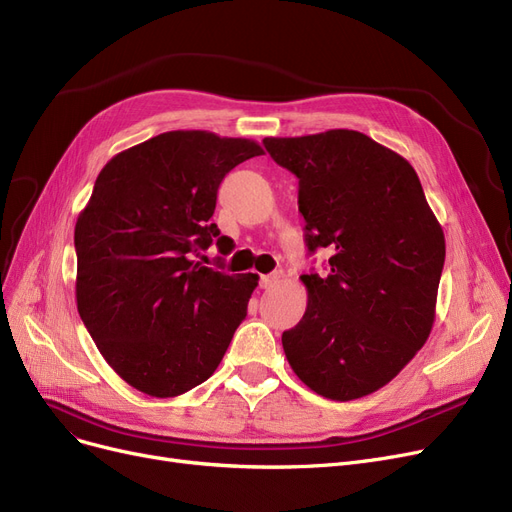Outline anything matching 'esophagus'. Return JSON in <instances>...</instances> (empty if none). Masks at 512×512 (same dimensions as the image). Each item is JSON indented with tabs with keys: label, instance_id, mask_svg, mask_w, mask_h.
I'll use <instances>...</instances> for the list:
<instances>
[{
	"label": "esophagus",
	"instance_id": "1",
	"mask_svg": "<svg viewBox=\"0 0 512 512\" xmlns=\"http://www.w3.org/2000/svg\"><path fill=\"white\" fill-rule=\"evenodd\" d=\"M280 278H282L280 272H272V274L261 276V278H259V284H261V288H272V286H276V284L280 282Z\"/></svg>",
	"mask_w": 512,
	"mask_h": 512
}]
</instances>
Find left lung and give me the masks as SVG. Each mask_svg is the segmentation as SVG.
Wrapping results in <instances>:
<instances>
[{
    "label": "left lung",
    "mask_w": 512,
    "mask_h": 512,
    "mask_svg": "<svg viewBox=\"0 0 512 512\" xmlns=\"http://www.w3.org/2000/svg\"><path fill=\"white\" fill-rule=\"evenodd\" d=\"M299 180L309 253L328 274H303L307 309L282 332L299 379L335 402L385 387L425 345L435 320L446 240L412 165L353 129L265 138Z\"/></svg>",
    "instance_id": "left-lung-1"
}]
</instances>
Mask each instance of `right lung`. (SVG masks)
I'll list each match as a JSON object with an SVG mask.
<instances>
[{"label":"right lung","mask_w":512,"mask_h":512,"mask_svg":"<svg viewBox=\"0 0 512 512\" xmlns=\"http://www.w3.org/2000/svg\"><path fill=\"white\" fill-rule=\"evenodd\" d=\"M263 154L244 138L167 131L100 171L75 226L77 309L125 383L175 397L219 366L257 286L196 261L221 236L211 217L226 173Z\"/></svg>","instance_id":"add662e5"}]
</instances>
